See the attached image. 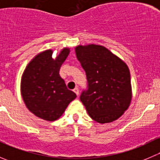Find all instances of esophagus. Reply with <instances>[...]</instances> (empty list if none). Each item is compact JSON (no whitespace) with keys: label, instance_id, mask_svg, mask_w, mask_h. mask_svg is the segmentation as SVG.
<instances>
[{"label":"esophagus","instance_id":"1","mask_svg":"<svg viewBox=\"0 0 160 160\" xmlns=\"http://www.w3.org/2000/svg\"><path fill=\"white\" fill-rule=\"evenodd\" d=\"M73 92H74V93H75L77 95H79V89H78V88H74V89H73Z\"/></svg>","mask_w":160,"mask_h":160}]
</instances>
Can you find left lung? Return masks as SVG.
Returning a JSON list of instances; mask_svg holds the SVG:
<instances>
[{"label": "left lung", "instance_id": "8db88e82", "mask_svg": "<svg viewBox=\"0 0 160 160\" xmlns=\"http://www.w3.org/2000/svg\"><path fill=\"white\" fill-rule=\"evenodd\" d=\"M75 52L88 79V89L82 92L80 101L89 116L101 124L117 120L128 108L132 98L127 64L100 45H79Z\"/></svg>", "mask_w": 160, "mask_h": 160}]
</instances>
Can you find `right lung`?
Listing matches in <instances>:
<instances>
[{"label":"right lung","mask_w":160,"mask_h":160,"mask_svg":"<svg viewBox=\"0 0 160 160\" xmlns=\"http://www.w3.org/2000/svg\"><path fill=\"white\" fill-rule=\"evenodd\" d=\"M52 52L47 49L37 54L27 65L21 80V93L27 108L48 122L59 118L77 98L59 76V69L70 48H63L56 59L52 57Z\"/></svg>","instance_id":"add662e5"}]
</instances>
